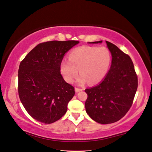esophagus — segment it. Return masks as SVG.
<instances>
[{
    "label": "esophagus",
    "instance_id": "1",
    "mask_svg": "<svg viewBox=\"0 0 152 152\" xmlns=\"http://www.w3.org/2000/svg\"><path fill=\"white\" fill-rule=\"evenodd\" d=\"M83 89H80V88H78V87H76L75 88V91L76 93H78V92H79V91H82Z\"/></svg>",
    "mask_w": 152,
    "mask_h": 152
}]
</instances>
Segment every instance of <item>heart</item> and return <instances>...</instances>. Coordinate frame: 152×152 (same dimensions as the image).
Listing matches in <instances>:
<instances>
[{
	"label": "heart",
	"mask_w": 152,
	"mask_h": 152,
	"mask_svg": "<svg viewBox=\"0 0 152 152\" xmlns=\"http://www.w3.org/2000/svg\"><path fill=\"white\" fill-rule=\"evenodd\" d=\"M68 60H63L60 66L62 75L67 82H73L79 69L78 84H85L87 81L90 84H96L103 80L107 74L112 55L104 47L82 46L71 51Z\"/></svg>",
	"instance_id": "b5f03b06"
}]
</instances>
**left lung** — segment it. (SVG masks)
Here are the masks:
<instances>
[{
	"mask_svg": "<svg viewBox=\"0 0 152 152\" xmlns=\"http://www.w3.org/2000/svg\"><path fill=\"white\" fill-rule=\"evenodd\" d=\"M106 43L112 56L110 69L102 82L85 90L87 94L86 112L100 124L115 123L125 116L132 105L138 87V77L129 56L112 42Z\"/></svg>",
	"mask_w": 152,
	"mask_h": 152,
	"instance_id": "8db88e82",
	"label": "left lung"
}]
</instances>
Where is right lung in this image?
Masks as SVG:
<instances>
[{"instance_id":"right-lung-1","label":"right lung","mask_w":152,"mask_h":152,"mask_svg":"<svg viewBox=\"0 0 152 152\" xmlns=\"http://www.w3.org/2000/svg\"><path fill=\"white\" fill-rule=\"evenodd\" d=\"M78 43V40L42 42L20 62L19 98L27 113L36 121L53 123L67 112L75 91L63 79L60 66L65 53Z\"/></svg>"}]
</instances>
